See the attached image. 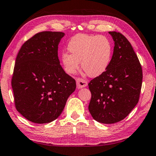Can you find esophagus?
Returning <instances> with one entry per match:
<instances>
[{
	"mask_svg": "<svg viewBox=\"0 0 156 156\" xmlns=\"http://www.w3.org/2000/svg\"><path fill=\"white\" fill-rule=\"evenodd\" d=\"M76 83H77V88L81 89L83 87H85L87 86V82L85 80L82 78L76 79Z\"/></svg>",
	"mask_w": 156,
	"mask_h": 156,
	"instance_id": "34e87169",
	"label": "esophagus"
}]
</instances>
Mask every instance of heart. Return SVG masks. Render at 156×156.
Listing matches in <instances>:
<instances>
[{
	"instance_id": "obj_1",
	"label": "heart",
	"mask_w": 156,
	"mask_h": 156,
	"mask_svg": "<svg viewBox=\"0 0 156 156\" xmlns=\"http://www.w3.org/2000/svg\"><path fill=\"white\" fill-rule=\"evenodd\" d=\"M67 48L71 54L62 53V62L70 74L76 73L81 61L87 76L98 77L107 70L112 59V44L104 36L76 34L70 39Z\"/></svg>"
}]
</instances>
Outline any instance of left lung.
<instances>
[{"instance_id": "8db88e82", "label": "left lung", "mask_w": 156, "mask_h": 156, "mask_svg": "<svg viewBox=\"0 0 156 156\" xmlns=\"http://www.w3.org/2000/svg\"><path fill=\"white\" fill-rule=\"evenodd\" d=\"M115 46L107 70L88 84L89 111L96 122L111 124L126 118L137 104L142 83V66L128 39L109 32Z\"/></svg>"}]
</instances>
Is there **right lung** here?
<instances>
[{
  "label": "right lung",
  "instance_id": "obj_1",
  "mask_svg": "<svg viewBox=\"0 0 156 156\" xmlns=\"http://www.w3.org/2000/svg\"><path fill=\"white\" fill-rule=\"evenodd\" d=\"M65 33L41 32L28 39L17 55L12 87L16 108L35 123H50L61 115L76 80L65 73L58 59Z\"/></svg>",
  "mask_w": 156,
  "mask_h": 156
}]
</instances>
